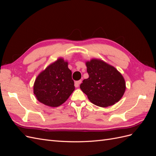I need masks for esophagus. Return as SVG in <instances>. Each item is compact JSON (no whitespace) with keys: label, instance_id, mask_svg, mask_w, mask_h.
<instances>
[{"label":"esophagus","instance_id":"esophagus-1","mask_svg":"<svg viewBox=\"0 0 156 156\" xmlns=\"http://www.w3.org/2000/svg\"><path fill=\"white\" fill-rule=\"evenodd\" d=\"M81 82H82L81 80H79V81H75V87H79V84L81 83Z\"/></svg>","mask_w":156,"mask_h":156}]
</instances>
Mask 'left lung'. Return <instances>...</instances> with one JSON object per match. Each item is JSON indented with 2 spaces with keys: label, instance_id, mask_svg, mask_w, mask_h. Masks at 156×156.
I'll return each mask as SVG.
<instances>
[{
  "label": "left lung",
  "instance_id": "8db88e82",
  "mask_svg": "<svg viewBox=\"0 0 156 156\" xmlns=\"http://www.w3.org/2000/svg\"><path fill=\"white\" fill-rule=\"evenodd\" d=\"M89 77L80 85L93 104L107 107L115 104L126 90L125 80L115 67L101 60L92 59L86 62Z\"/></svg>",
  "mask_w": 156,
  "mask_h": 156
}]
</instances>
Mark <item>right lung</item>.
<instances>
[{
  "instance_id": "add662e5",
  "label": "right lung",
  "mask_w": 156,
  "mask_h": 156,
  "mask_svg": "<svg viewBox=\"0 0 156 156\" xmlns=\"http://www.w3.org/2000/svg\"><path fill=\"white\" fill-rule=\"evenodd\" d=\"M68 64L59 58L38 75L34 84V94L40 102L52 107H58L74 91L72 71Z\"/></svg>"
}]
</instances>
